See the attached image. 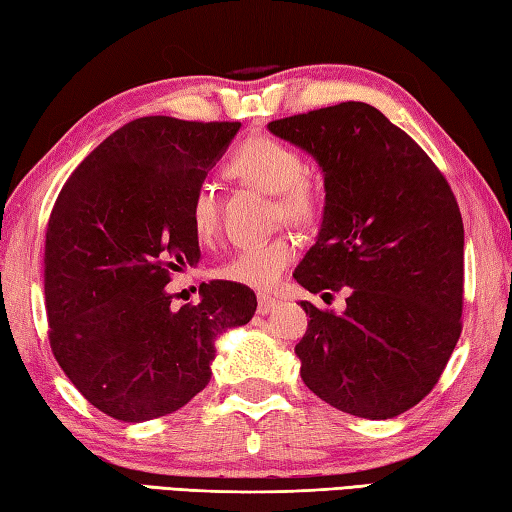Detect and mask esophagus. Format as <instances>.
<instances>
[{
	"instance_id": "1",
	"label": "esophagus",
	"mask_w": 512,
	"mask_h": 512,
	"mask_svg": "<svg viewBox=\"0 0 512 512\" xmlns=\"http://www.w3.org/2000/svg\"><path fill=\"white\" fill-rule=\"evenodd\" d=\"M276 306H279V301L270 297V294H258V312L261 315H270Z\"/></svg>"
}]
</instances>
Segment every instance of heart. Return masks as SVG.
Returning <instances> with one entry per match:
<instances>
[{
    "label": "heart",
    "mask_w": 512,
    "mask_h": 512,
    "mask_svg": "<svg viewBox=\"0 0 512 512\" xmlns=\"http://www.w3.org/2000/svg\"><path fill=\"white\" fill-rule=\"evenodd\" d=\"M227 173L242 184L272 193L276 220L306 227L324 209V191L319 179L303 168L299 150L283 139L267 134L245 139L229 159ZM188 218L197 240L209 242L215 238L220 227V206L211 184L195 188L188 204ZM294 258H297V242L290 236H274L256 245L240 247L236 254L215 267V274L247 288L270 290L281 281Z\"/></svg>",
    "instance_id": "obj_1"
}]
</instances>
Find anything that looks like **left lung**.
<instances>
[{"label": "left lung", "instance_id": "1", "mask_svg": "<svg viewBox=\"0 0 512 512\" xmlns=\"http://www.w3.org/2000/svg\"><path fill=\"white\" fill-rule=\"evenodd\" d=\"M324 170L315 245L294 270L310 292L346 290L297 344L306 387L351 416L405 414L436 387L463 312V220L427 152L369 103L346 101L270 125Z\"/></svg>", "mask_w": 512, "mask_h": 512}]
</instances>
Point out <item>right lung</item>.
I'll return each mask as SVG.
<instances>
[{
	"label": "right lung",
	"instance_id": "add662e5",
	"mask_svg": "<svg viewBox=\"0 0 512 512\" xmlns=\"http://www.w3.org/2000/svg\"><path fill=\"white\" fill-rule=\"evenodd\" d=\"M238 121L141 116L80 161L53 204L44 242L49 344L103 414H173L211 380L213 339L256 312L247 285L211 281L175 310L170 272L200 263L188 204Z\"/></svg>",
	"mask_w": 512,
	"mask_h": 512
}]
</instances>
